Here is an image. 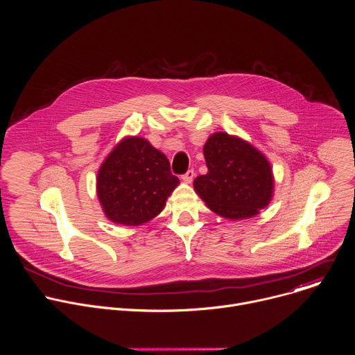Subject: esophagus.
Wrapping results in <instances>:
<instances>
[{
	"instance_id": "obj_1",
	"label": "esophagus",
	"mask_w": 355,
	"mask_h": 355,
	"mask_svg": "<svg viewBox=\"0 0 355 355\" xmlns=\"http://www.w3.org/2000/svg\"><path fill=\"white\" fill-rule=\"evenodd\" d=\"M193 177H195V173H193V170H188L181 178H182V181L185 182V184H191L192 182V180H193Z\"/></svg>"
}]
</instances>
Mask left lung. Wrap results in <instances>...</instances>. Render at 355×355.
<instances>
[{
  "label": "left lung",
  "instance_id": "left-lung-1",
  "mask_svg": "<svg viewBox=\"0 0 355 355\" xmlns=\"http://www.w3.org/2000/svg\"><path fill=\"white\" fill-rule=\"evenodd\" d=\"M208 173L193 181L207 207L229 220L254 218L274 196V174L267 157L247 140L216 132L204 146Z\"/></svg>",
  "mask_w": 355,
  "mask_h": 355
}]
</instances>
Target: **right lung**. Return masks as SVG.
Masks as SVG:
<instances>
[{
    "mask_svg": "<svg viewBox=\"0 0 355 355\" xmlns=\"http://www.w3.org/2000/svg\"><path fill=\"white\" fill-rule=\"evenodd\" d=\"M178 184L166 155L144 137L126 136L101 164L96 195L111 222L140 226L164 209Z\"/></svg>",
    "mask_w": 355,
    "mask_h": 355,
    "instance_id": "right-lung-1",
    "label": "right lung"
}]
</instances>
